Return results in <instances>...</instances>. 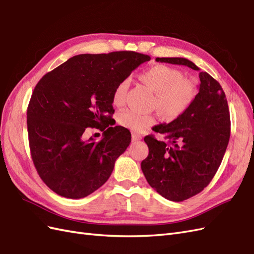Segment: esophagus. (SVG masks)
<instances>
[{
	"instance_id": "esophagus-1",
	"label": "esophagus",
	"mask_w": 254,
	"mask_h": 254,
	"mask_svg": "<svg viewBox=\"0 0 254 254\" xmlns=\"http://www.w3.org/2000/svg\"><path fill=\"white\" fill-rule=\"evenodd\" d=\"M132 142H136V141H140L142 139V136L140 134H136V133H132Z\"/></svg>"
}]
</instances>
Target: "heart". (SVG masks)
Listing matches in <instances>:
<instances>
[{
    "label": "heart",
    "instance_id": "1",
    "mask_svg": "<svg viewBox=\"0 0 254 254\" xmlns=\"http://www.w3.org/2000/svg\"><path fill=\"white\" fill-rule=\"evenodd\" d=\"M140 77L157 95L156 106L160 113L167 120H174L193 103L197 94L195 83L183 78V74L174 67L164 64L153 65L144 71ZM129 79L122 80L113 91V103L121 106L126 101ZM119 124L135 132H142L155 124L156 119L151 114L127 109L119 113Z\"/></svg>",
    "mask_w": 254,
    "mask_h": 254
}]
</instances>
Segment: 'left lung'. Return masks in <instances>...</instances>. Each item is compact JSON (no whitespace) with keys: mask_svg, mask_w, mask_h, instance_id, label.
<instances>
[{"mask_svg":"<svg viewBox=\"0 0 254 254\" xmlns=\"http://www.w3.org/2000/svg\"><path fill=\"white\" fill-rule=\"evenodd\" d=\"M158 63L186 65L200 71L186 58H157ZM199 92L193 103L168 124L155 126L144 137L149 153L141 168L151 188L172 201H183L207 187L216 174L230 139V113L224 90L206 72H199Z\"/></svg>","mask_w":254,"mask_h":254,"instance_id":"obj_1","label":"left lung"}]
</instances>
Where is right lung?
<instances>
[{"label": "right lung", "mask_w": 254, "mask_h": 254, "mask_svg": "<svg viewBox=\"0 0 254 254\" xmlns=\"http://www.w3.org/2000/svg\"><path fill=\"white\" fill-rule=\"evenodd\" d=\"M150 57L131 51L81 54L45 74L27 108L30 155L42 181L71 199L93 193L109 179L131 134L110 126L113 91ZM87 127L104 131L86 141Z\"/></svg>", "instance_id": "1"}]
</instances>
